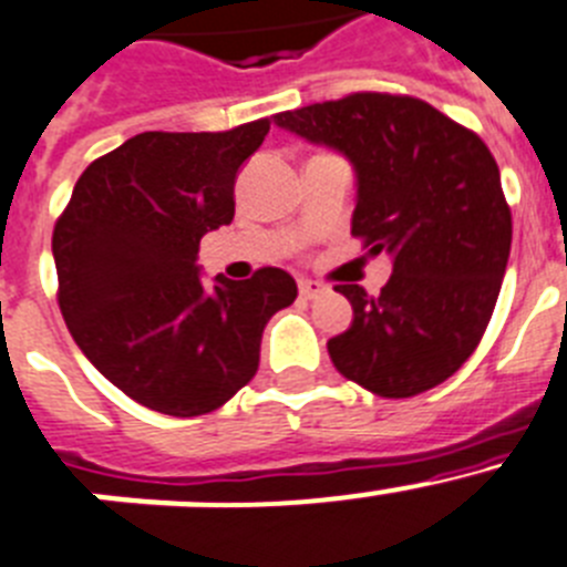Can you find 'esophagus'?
Segmentation results:
<instances>
[{
    "mask_svg": "<svg viewBox=\"0 0 567 567\" xmlns=\"http://www.w3.org/2000/svg\"><path fill=\"white\" fill-rule=\"evenodd\" d=\"M319 293H324V285H321L319 279H308V277L299 279V296H302V299H313V296Z\"/></svg>",
    "mask_w": 567,
    "mask_h": 567,
    "instance_id": "1",
    "label": "esophagus"
}]
</instances>
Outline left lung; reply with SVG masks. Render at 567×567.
<instances>
[{
	"instance_id": "1",
	"label": "left lung",
	"mask_w": 567,
	"mask_h": 567,
	"mask_svg": "<svg viewBox=\"0 0 567 567\" xmlns=\"http://www.w3.org/2000/svg\"><path fill=\"white\" fill-rule=\"evenodd\" d=\"M274 121L350 157L353 237L367 254H392L379 296L336 285L353 305V324L328 341L336 370L381 398L443 384L481 344L512 251L488 146L412 95L350 93Z\"/></svg>"
}]
</instances>
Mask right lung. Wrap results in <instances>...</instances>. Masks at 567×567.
Returning <instances> with one entry per match:
<instances>
[{
  "label": "right lung",
  "mask_w": 567,
  "mask_h": 567,
  "mask_svg": "<svg viewBox=\"0 0 567 567\" xmlns=\"http://www.w3.org/2000/svg\"><path fill=\"white\" fill-rule=\"evenodd\" d=\"M271 121L141 132L84 169L53 228L59 308L81 353L137 404L220 410L257 375L262 330L296 299L282 268L200 279L203 234L234 220V181Z\"/></svg>",
  "instance_id": "obj_1"
}]
</instances>
